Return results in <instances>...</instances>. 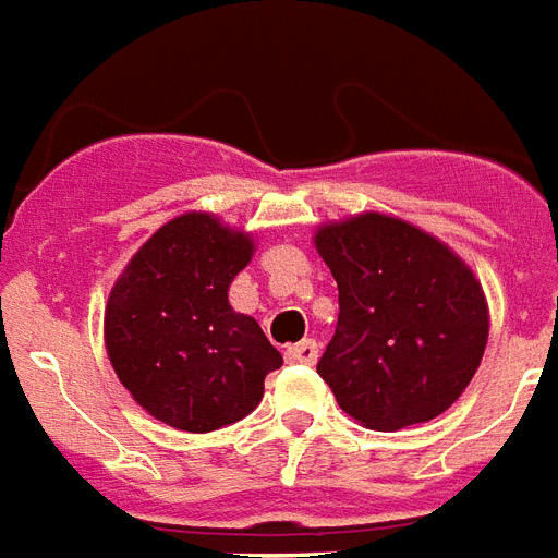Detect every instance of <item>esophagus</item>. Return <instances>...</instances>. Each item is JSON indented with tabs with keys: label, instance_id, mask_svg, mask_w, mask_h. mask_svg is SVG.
<instances>
[{
	"label": "esophagus",
	"instance_id": "34e87169",
	"mask_svg": "<svg viewBox=\"0 0 558 558\" xmlns=\"http://www.w3.org/2000/svg\"><path fill=\"white\" fill-rule=\"evenodd\" d=\"M316 356H319V345H316V340H302L284 351V360H288V363L314 365Z\"/></svg>",
	"mask_w": 558,
	"mask_h": 558
}]
</instances>
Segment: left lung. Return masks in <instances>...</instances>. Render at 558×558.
I'll list each match as a JSON object with an SVG mask.
<instances>
[{"label":"left lung","mask_w":558,"mask_h":558,"mask_svg":"<svg viewBox=\"0 0 558 558\" xmlns=\"http://www.w3.org/2000/svg\"><path fill=\"white\" fill-rule=\"evenodd\" d=\"M314 244L340 291L337 331L316 372L342 412L380 432L447 412L489 337L487 296L470 265L386 213L323 225Z\"/></svg>","instance_id":"left-lung-1"}]
</instances>
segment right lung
Instances as JSON below:
<instances>
[{"label": "right lung", "instance_id": "1", "mask_svg": "<svg viewBox=\"0 0 558 558\" xmlns=\"http://www.w3.org/2000/svg\"><path fill=\"white\" fill-rule=\"evenodd\" d=\"M253 251L251 233L195 209L158 227L118 276L102 316L106 354L155 421L198 435L230 426L282 365L256 319L227 300Z\"/></svg>", "mask_w": 558, "mask_h": 558}]
</instances>
